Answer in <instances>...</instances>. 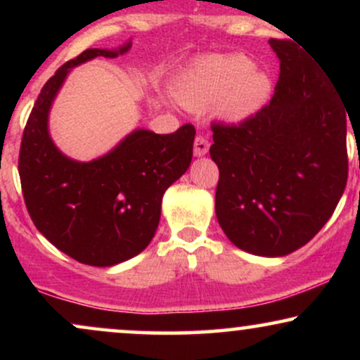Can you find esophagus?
<instances>
[{"label": "esophagus", "instance_id": "1", "mask_svg": "<svg viewBox=\"0 0 360 360\" xmlns=\"http://www.w3.org/2000/svg\"><path fill=\"white\" fill-rule=\"evenodd\" d=\"M210 148V142L205 137H196L194 139V155L203 157Z\"/></svg>", "mask_w": 360, "mask_h": 360}]
</instances>
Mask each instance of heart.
<instances>
[{
  "label": "heart",
  "instance_id": "b5f03b06",
  "mask_svg": "<svg viewBox=\"0 0 360 360\" xmlns=\"http://www.w3.org/2000/svg\"><path fill=\"white\" fill-rule=\"evenodd\" d=\"M271 79L243 53H213L194 60L177 82V98L194 110L214 106L218 118L242 123L266 103Z\"/></svg>",
  "mask_w": 360,
  "mask_h": 360
}]
</instances>
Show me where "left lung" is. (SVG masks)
Segmentation results:
<instances>
[{"mask_svg":"<svg viewBox=\"0 0 360 360\" xmlns=\"http://www.w3.org/2000/svg\"><path fill=\"white\" fill-rule=\"evenodd\" d=\"M274 96L240 125L213 123L218 223L238 249L283 257L320 232L349 174L347 113L328 76L288 40L271 39Z\"/></svg>","mask_w":360,"mask_h":360,"instance_id":"1","label":"left lung"}]
</instances>
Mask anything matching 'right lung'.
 Listing matches in <instances>:
<instances>
[{"instance_id":"add662e5","label":"right lung","mask_w":360,"mask_h":360,"mask_svg":"<svg viewBox=\"0 0 360 360\" xmlns=\"http://www.w3.org/2000/svg\"><path fill=\"white\" fill-rule=\"evenodd\" d=\"M131 47L88 49L45 82L25 127L18 172L37 230L52 245L96 267L135 257L154 238L166 189L188 171L193 125L159 135L146 128L128 134L108 154L79 162L57 148L49 113L72 68L94 57H118Z\"/></svg>"}]
</instances>
